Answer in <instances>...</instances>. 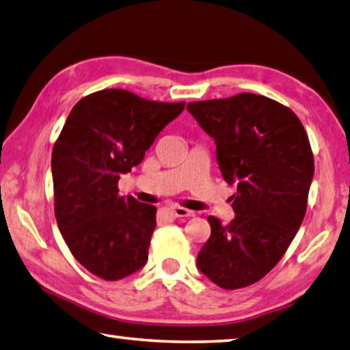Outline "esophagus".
Returning <instances> with one entry per match:
<instances>
[{
	"label": "esophagus",
	"instance_id": "esophagus-1",
	"mask_svg": "<svg viewBox=\"0 0 350 350\" xmlns=\"http://www.w3.org/2000/svg\"><path fill=\"white\" fill-rule=\"evenodd\" d=\"M173 214L176 215V217H194V211L183 208V206H174Z\"/></svg>",
	"mask_w": 350,
	"mask_h": 350
}]
</instances>
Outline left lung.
I'll return each mask as SVG.
<instances>
[{
	"instance_id": "left-lung-1",
	"label": "left lung",
	"mask_w": 350,
	"mask_h": 350,
	"mask_svg": "<svg viewBox=\"0 0 350 350\" xmlns=\"http://www.w3.org/2000/svg\"><path fill=\"white\" fill-rule=\"evenodd\" d=\"M188 111L215 141L224 179L237 183L228 225L209 215L211 236L197 266L224 289L246 288L284 256L308 208L314 154L300 119L274 99L239 93L188 103Z\"/></svg>"
}]
</instances>
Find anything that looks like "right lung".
<instances>
[{
    "instance_id": "obj_1",
    "label": "right lung",
    "mask_w": 350,
    "mask_h": 350,
    "mask_svg": "<svg viewBox=\"0 0 350 350\" xmlns=\"http://www.w3.org/2000/svg\"><path fill=\"white\" fill-rule=\"evenodd\" d=\"M183 107L122 88L99 90L73 107L56 139L55 217L73 257L103 280H120L147 263L157 209L119 196L118 182Z\"/></svg>"
}]
</instances>
